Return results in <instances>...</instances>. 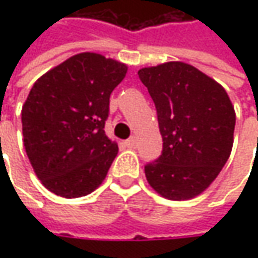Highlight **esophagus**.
<instances>
[{
    "label": "esophagus",
    "instance_id": "esophagus-1",
    "mask_svg": "<svg viewBox=\"0 0 258 258\" xmlns=\"http://www.w3.org/2000/svg\"><path fill=\"white\" fill-rule=\"evenodd\" d=\"M124 144H126V146H127V148H131V149H135V148H136V145H138V139H136L135 136H132V138H129V139H127V141H126Z\"/></svg>",
    "mask_w": 258,
    "mask_h": 258
}]
</instances>
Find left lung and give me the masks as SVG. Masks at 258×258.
Instances as JSON below:
<instances>
[{
    "instance_id": "left-lung-1",
    "label": "left lung",
    "mask_w": 258,
    "mask_h": 258,
    "mask_svg": "<svg viewBox=\"0 0 258 258\" xmlns=\"http://www.w3.org/2000/svg\"><path fill=\"white\" fill-rule=\"evenodd\" d=\"M154 100L164 148L145 165L149 185L164 198L191 200L228 161L235 112L227 92L194 66L169 61L138 72Z\"/></svg>"
}]
</instances>
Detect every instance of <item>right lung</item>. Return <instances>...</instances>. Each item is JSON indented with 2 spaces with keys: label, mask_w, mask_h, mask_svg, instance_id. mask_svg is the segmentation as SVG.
Returning <instances> with one entry per match:
<instances>
[{
  "label": "right lung",
  "mask_w": 258,
  "mask_h": 258,
  "mask_svg": "<svg viewBox=\"0 0 258 258\" xmlns=\"http://www.w3.org/2000/svg\"><path fill=\"white\" fill-rule=\"evenodd\" d=\"M127 66L80 53L43 75L23 104L24 148L37 178L63 198L94 191L117 155L104 134L109 99Z\"/></svg>",
  "instance_id": "add662e5"
}]
</instances>
